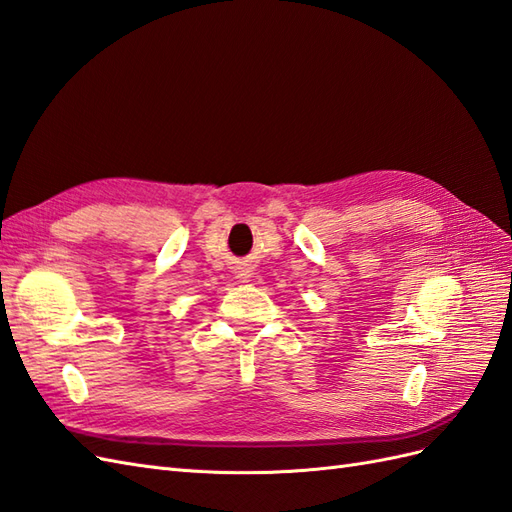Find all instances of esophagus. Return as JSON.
Segmentation results:
<instances>
[{"instance_id":"1","label":"esophagus","mask_w":512,"mask_h":512,"mask_svg":"<svg viewBox=\"0 0 512 512\" xmlns=\"http://www.w3.org/2000/svg\"><path fill=\"white\" fill-rule=\"evenodd\" d=\"M240 277H242V281H248V274H240Z\"/></svg>"}]
</instances>
